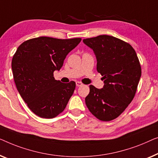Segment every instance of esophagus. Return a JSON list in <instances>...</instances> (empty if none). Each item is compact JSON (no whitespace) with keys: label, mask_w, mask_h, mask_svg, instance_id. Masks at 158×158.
Returning a JSON list of instances; mask_svg holds the SVG:
<instances>
[{"label":"esophagus","mask_w":158,"mask_h":158,"mask_svg":"<svg viewBox=\"0 0 158 158\" xmlns=\"http://www.w3.org/2000/svg\"><path fill=\"white\" fill-rule=\"evenodd\" d=\"M76 84H77V86H83V84H82L81 82H80V81H77V82H76Z\"/></svg>","instance_id":"obj_1"}]
</instances>
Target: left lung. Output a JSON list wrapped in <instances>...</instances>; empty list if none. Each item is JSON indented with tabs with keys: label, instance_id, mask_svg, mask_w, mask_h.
<instances>
[{
	"label": "left lung",
	"instance_id": "1",
	"mask_svg": "<svg viewBox=\"0 0 158 158\" xmlns=\"http://www.w3.org/2000/svg\"><path fill=\"white\" fill-rule=\"evenodd\" d=\"M83 42L94 51L97 70L104 82L101 89L89 86L86 105L99 120H113L125 110L136 94L142 73L139 59L130 44L112 35H100Z\"/></svg>",
	"mask_w": 158,
	"mask_h": 158
}]
</instances>
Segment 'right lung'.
Masks as SVG:
<instances>
[{
  "label": "right lung",
  "mask_w": 158,
  "mask_h": 158,
  "mask_svg": "<svg viewBox=\"0 0 158 158\" xmlns=\"http://www.w3.org/2000/svg\"><path fill=\"white\" fill-rule=\"evenodd\" d=\"M81 39L41 36L24 41L13 55V79L20 95L35 114L54 118L66 108L76 87L74 81L62 83L54 77L66 56Z\"/></svg>",
  "instance_id": "obj_1"
}]
</instances>
